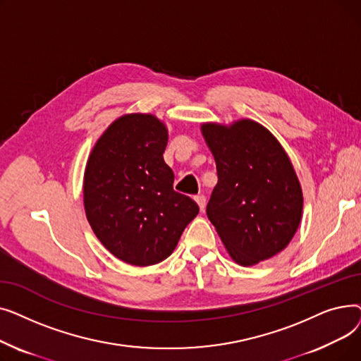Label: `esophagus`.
Listing matches in <instances>:
<instances>
[{"label":"esophagus","mask_w":361,"mask_h":361,"mask_svg":"<svg viewBox=\"0 0 361 361\" xmlns=\"http://www.w3.org/2000/svg\"><path fill=\"white\" fill-rule=\"evenodd\" d=\"M195 200L197 202V204H199V207H200V211L204 212V207H206V196L197 195V196L195 197Z\"/></svg>","instance_id":"34e87169"}]
</instances>
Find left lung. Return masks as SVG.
Listing matches in <instances>:
<instances>
[{"label": "left lung", "instance_id": "obj_1", "mask_svg": "<svg viewBox=\"0 0 361 361\" xmlns=\"http://www.w3.org/2000/svg\"><path fill=\"white\" fill-rule=\"evenodd\" d=\"M218 184L206 214L231 257L244 267L287 247L302 211L301 187L278 140L260 124H203Z\"/></svg>", "mask_w": 361, "mask_h": 361}]
</instances>
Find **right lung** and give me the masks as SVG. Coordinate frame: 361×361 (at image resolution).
<instances>
[{
	"label": "right lung",
	"mask_w": 361,
	"mask_h": 361,
	"mask_svg": "<svg viewBox=\"0 0 361 361\" xmlns=\"http://www.w3.org/2000/svg\"><path fill=\"white\" fill-rule=\"evenodd\" d=\"M165 126L149 114L114 121L94 145L85 173V211L93 233L120 260L149 267L166 259L197 203L174 190L165 161Z\"/></svg>",
	"instance_id": "add662e5"
}]
</instances>
